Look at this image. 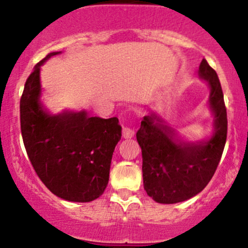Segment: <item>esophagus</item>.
<instances>
[{
	"instance_id": "obj_1",
	"label": "esophagus",
	"mask_w": 248,
	"mask_h": 248,
	"mask_svg": "<svg viewBox=\"0 0 248 248\" xmlns=\"http://www.w3.org/2000/svg\"><path fill=\"white\" fill-rule=\"evenodd\" d=\"M135 134L134 129L131 128H123V138L129 139V138H133Z\"/></svg>"
}]
</instances>
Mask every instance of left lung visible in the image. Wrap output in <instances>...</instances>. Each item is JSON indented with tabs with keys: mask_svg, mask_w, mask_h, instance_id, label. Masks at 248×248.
Returning a JSON list of instances; mask_svg holds the SVG:
<instances>
[{
	"mask_svg": "<svg viewBox=\"0 0 248 248\" xmlns=\"http://www.w3.org/2000/svg\"><path fill=\"white\" fill-rule=\"evenodd\" d=\"M199 76L210 87L211 135L199 141L177 139L171 128L155 115H145L137 133L143 155L144 189L159 203L189 200L214 176L227 138V113L216 72L202 59Z\"/></svg>",
	"mask_w": 248,
	"mask_h": 248,
	"instance_id": "left-lung-1",
	"label": "left lung"
}]
</instances>
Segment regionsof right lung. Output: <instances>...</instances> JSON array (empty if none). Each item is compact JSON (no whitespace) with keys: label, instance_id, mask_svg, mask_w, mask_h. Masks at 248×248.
Here are the masks:
<instances>
[{"label":"right lung","instance_id":"1","mask_svg":"<svg viewBox=\"0 0 248 248\" xmlns=\"http://www.w3.org/2000/svg\"><path fill=\"white\" fill-rule=\"evenodd\" d=\"M26 80L19 102L22 139L34 171L52 194L74 202H89L104 192L111 156L122 138L118 118L89 117L84 110L52 114L41 102V65Z\"/></svg>","mask_w":248,"mask_h":248}]
</instances>
